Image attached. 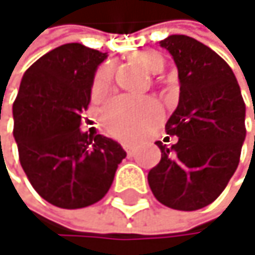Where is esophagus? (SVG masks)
I'll use <instances>...</instances> for the list:
<instances>
[{"mask_svg":"<svg viewBox=\"0 0 255 255\" xmlns=\"http://www.w3.org/2000/svg\"><path fill=\"white\" fill-rule=\"evenodd\" d=\"M124 149L127 151V154H128V157H133L134 151H133V146H131V145H124Z\"/></svg>","mask_w":255,"mask_h":255,"instance_id":"esophagus-1","label":"esophagus"}]
</instances>
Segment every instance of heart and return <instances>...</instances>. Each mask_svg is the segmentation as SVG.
<instances>
[{"mask_svg": "<svg viewBox=\"0 0 255 255\" xmlns=\"http://www.w3.org/2000/svg\"><path fill=\"white\" fill-rule=\"evenodd\" d=\"M142 68L151 74H157L165 66V59L154 49H142L133 56ZM113 81V68L104 65L95 74L92 83V97L100 100L107 95ZM161 109L155 101H136L127 97L113 98L101 112V122L106 131L122 140H133L143 130L155 124Z\"/></svg>", "mask_w": 255, "mask_h": 255, "instance_id": "heart-1", "label": "heart"}]
</instances>
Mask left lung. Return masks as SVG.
Segmentation results:
<instances>
[{
    "label": "left lung",
    "instance_id": "obj_1",
    "mask_svg": "<svg viewBox=\"0 0 255 255\" xmlns=\"http://www.w3.org/2000/svg\"><path fill=\"white\" fill-rule=\"evenodd\" d=\"M160 46L178 69L180 100L165 127L177 142H155L161 158L148 183L163 206L193 212L212 204L238 169L247 136L245 103L231 68L207 45L172 34Z\"/></svg>",
    "mask_w": 255,
    "mask_h": 255
}]
</instances>
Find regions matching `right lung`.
Here are the masks:
<instances>
[{"mask_svg":"<svg viewBox=\"0 0 255 255\" xmlns=\"http://www.w3.org/2000/svg\"><path fill=\"white\" fill-rule=\"evenodd\" d=\"M106 59L81 43L54 48L25 71L13 103L21 166L34 190L60 209L103 199L127 155L118 142L80 130L95 71Z\"/></svg>","mask_w":255,"mask_h":255,"instance_id":"add662e5","label":"right lung"}]
</instances>
